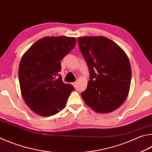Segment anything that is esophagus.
<instances>
[{"label": "esophagus", "instance_id": "obj_1", "mask_svg": "<svg viewBox=\"0 0 152 152\" xmlns=\"http://www.w3.org/2000/svg\"><path fill=\"white\" fill-rule=\"evenodd\" d=\"M72 85L74 86V87H76V82H73V83H72Z\"/></svg>", "mask_w": 152, "mask_h": 152}]
</instances>
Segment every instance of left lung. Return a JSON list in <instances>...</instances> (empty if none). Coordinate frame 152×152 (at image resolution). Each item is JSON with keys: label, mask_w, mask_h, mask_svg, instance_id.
<instances>
[{"label": "left lung", "mask_w": 152, "mask_h": 152, "mask_svg": "<svg viewBox=\"0 0 152 152\" xmlns=\"http://www.w3.org/2000/svg\"><path fill=\"white\" fill-rule=\"evenodd\" d=\"M78 41L90 71V80L82 98L96 112L117 109L125 101L130 87L128 56L117 44L104 37H80Z\"/></svg>", "instance_id": "left-lung-1"}]
</instances>
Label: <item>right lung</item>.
Masks as SVG:
<instances>
[{
	"mask_svg": "<svg viewBox=\"0 0 152 152\" xmlns=\"http://www.w3.org/2000/svg\"><path fill=\"white\" fill-rule=\"evenodd\" d=\"M74 37H45L36 42L21 59L18 78L26 104L42 116L57 114L66 106L74 88L59 74L61 60L74 48Z\"/></svg>",
	"mask_w": 152,
	"mask_h": 152,
	"instance_id": "obj_1",
	"label": "right lung"
}]
</instances>
